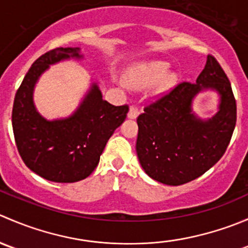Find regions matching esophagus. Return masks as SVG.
Masks as SVG:
<instances>
[{
    "label": "esophagus",
    "mask_w": 248,
    "mask_h": 248,
    "mask_svg": "<svg viewBox=\"0 0 248 248\" xmlns=\"http://www.w3.org/2000/svg\"><path fill=\"white\" fill-rule=\"evenodd\" d=\"M139 115V109L137 108L136 106H132L131 108H129V111H128V117L129 119H137Z\"/></svg>",
    "instance_id": "esophagus-1"
}]
</instances>
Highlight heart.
Masks as SVG:
<instances>
[{
    "label": "heart",
    "instance_id": "heart-1",
    "mask_svg": "<svg viewBox=\"0 0 248 248\" xmlns=\"http://www.w3.org/2000/svg\"><path fill=\"white\" fill-rule=\"evenodd\" d=\"M168 69V63L162 61H151L140 63L127 73L126 80L128 85L133 89L142 90L151 86L152 84L159 80L157 84V92L168 91L175 84L174 74H164Z\"/></svg>",
    "mask_w": 248,
    "mask_h": 248
}]
</instances>
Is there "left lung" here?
<instances>
[{"instance_id": "left-lung-1", "label": "left lung", "mask_w": 248, "mask_h": 248, "mask_svg": "<svg viewBox=\"0 0 248 248\" xmlns=\"http://www.w3.org/2000/svg\"><path fill=\"white\" fill-rule=\"evenodd\" d=\"M220 94L219 111L202 120L191 110L199 92ZM137 155L151 179L169 186L187 184L202 176L221 159L236 124V102L228 77L209 55L196 82L184 81L147 106L137 119Z\"/></svg>"}]
</instances>
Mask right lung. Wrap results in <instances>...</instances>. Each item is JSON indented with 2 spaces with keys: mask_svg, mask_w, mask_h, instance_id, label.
Returning a JSON list of instances; mask_svg holds the SVG:
<instances>
[{
  "mask_svg": "<svg viewBox=\"0 0 248 248\" xmlns=\"http://www.w3.org/2000/svg\"><path fill=\"white\" fill-rule=\"evenodd\" d=\"M71 57L81 59L79 47H56L38 57L17 89L12 111L14 139L27 168L49 181L64 184L86 179L94 170L129 109L127 104L115 107L104 101L93 82L73 115L44 119L33 104L34 85L50 64Z\"/></svg>",
  "mask_w": 248,
  "mask_h": 248,
  "instance_id": "right-lung-1",
  "label": "right lung"
}]
</instances>
